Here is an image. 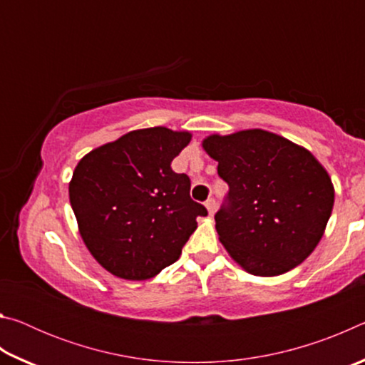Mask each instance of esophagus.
Masks as SVG:
<instances>
[{
  "label": "esophagus",
  "instance_id": "1",
  "mask_svg": "<svg viewBox=\"0 0 365 365\" xmlns=\"http://www.w3.org/2000/svg\"><path fill=\"white\" fill-rule=\"evenodd\" d=\"M206 209L209 215H212L215 212V200H212V197H209V200L206 201Z\"/></svg>",
  "mask_w": 365,
  "mask_h": 365
}]
</instances>
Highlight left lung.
Returning <instances> with one entry per match:
<instances>
[{
    "label": "left lung",
    "instance_id": "obj_1",
    "mask_svg": "<svg viewBox=\"0 0 365 365\" xmlns=\"http://www.w3.org/2000/svg\"><path fill=\"white\" fill-rule=\"evenodd\" d=\"M202 148L230 188L215 230L233 261L259 277L304 261L335 202L331 178L314 154L262 128L209 135Z\"/></svg>",
    "mask_w": 365,
    "mask_h": 365
}]
</instances>
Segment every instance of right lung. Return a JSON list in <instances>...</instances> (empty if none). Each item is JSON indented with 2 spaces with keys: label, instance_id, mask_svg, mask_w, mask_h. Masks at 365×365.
Returning <instances> with one entry per match:
<instances>
[{
  "label": "right lung",
  "instance_id": "1",
  "mask_svg": "<svg viewBox=\"0 0 365 365\" xmlns=\"http://www.w3.org/2000/svg\"><path fill=\"white\" fill-rule=\"evenodd\" d=\"M190 132L132 130L78 160L69 183L83 243L98 264L125 280H148L174 264L206 207L170 163Z\"/></svg>",
  "mask_w": 365,
  "mask_h": 365
}]
</instances>
